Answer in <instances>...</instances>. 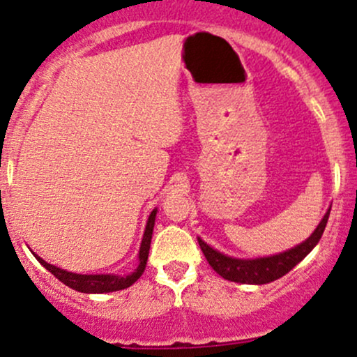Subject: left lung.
Here are the masks:
<instances>
[{"label": "left lung", "instance_id": "left-lung-1", "mask_svg": "<svg viewBox=\"0 0 357 357\" xmlns=\"http://www.w3.org/2000/svg\"><path fill=\"white\" fill-rule=\"evenodd\" d=\"M331 211L324 215L317 229L312 232L310 238L303 241L298 246L291 248V250L280 253L275 256H268V258H256V259H236L229 256L219 253V251L212 250L209 244H206L199 238V246L202 250L204 256L209 261L212 270L219 273L222 278L229 280L236 283H250V285H263V283L275 282V280L282 278L287 275L291 268H295L302 261L305 256L315 248V244L322 238L324 229L327 226V219H329Z\"/></svg>", "mask_w": 357, "mask_h": 357}]
</instances>
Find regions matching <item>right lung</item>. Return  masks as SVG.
<instances>
[{
	"mask_svg": "<svg viewBox=\"0 0 357 357\" xmlns=\"http://www.w3.org/2000/svg\"><path fill=\"white\" fill-rule=\"evenodd\" d=\"M155 215H157V209L150 214L146 222L145 236H143L142 248H139V265L131 275L128 276H118V275H77L70 273V271L60 270V268L49 265L47 261H43L40 256L35 255V258L42 263L47 270L50 271L55 278L60 280L63 285L74 288V290L82 291V294H107V291H118L125 290V288L131 287L139 276L143 275L146 268V259L148 253H150V243H151V234H153V226H155Z\"/></svg>",
	"mask_w": 357,
	"mask_h": 357,
	"instance_id": "add662e5",
	"label": "right lung"
}]
</instances>
